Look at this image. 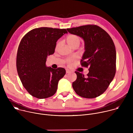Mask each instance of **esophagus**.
Returning a JSON list of instances; mask_svg holds the SVG:
<instances>
[{
	"label": "esophagus",
	"mask_w": 133,
	"mask_h": 133,
	"mask_svg": "<svg viewBox=\"0 0 133 133\" xmlns=\"http://www.w3.org/2000/svg\"><path fill=\"white\" fill-rule=\"evenodd\" d=\"M71 71H70V70H68V69H66V72L67 73V74H68V73H69V72H70Z\"/></svg>",
	"instance_id": "esophagus-1"
}]
</instances>
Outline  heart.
Returning a JSON list of instances; mask_svg holds the SVG:
<instances>
[{"instance_id": "obj_1", "label": "heart", "mask_w": 133, "mask_h": 133, "mask_svg": "<svg viewBox=\"0 0 133 133\" xmlns=\"http://www.w3.org/2000/svg\"><path fill=\"white\" fill-rule=\"evenodd\" d=\"M67 42L68 44L72 48H74L75 47H78L81 42V38L78 35H75V34H71L69 35L66 38ZM60 43L58 42L57 44L56 48H57L59 46ZM76 58H68L65 59V62L68 64H69L71 62L75 60Z\"/></svg>"}]
</instances>
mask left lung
<instances>
[{
    "label": "left lung",
    "instance_id": "left-lung-1",
    "mask_svg": "<svg viewBox=\"0 0 133 133\" xmlns=\"http://www.w3.org/2000/svg\"><path fill=\"white\" fill-rule=\"evenodd\" d=\"M71 34L82 37L85 42V52L81 61L82 66L88 67L87 77L76 71L77 79L72 87L79 96L96 98L103 94L116 73V52L109 34L100 27L87 25L67 29Z\"/></svg>",
    "mask_w": 133,
    "mask_h": 133
}]
</instances>
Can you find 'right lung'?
I'll use <instances>...</instances> for the list:
<instances>
[{
    "label": "right lung",
    "instance_id": "right-lung-1",
    "mask_svg": "<svg viewBox=\"0 0 133 133\" xmlns=\"http://www.w3.org/2000/svg\"><path fill=\"white\" fill-rule=\"evenodd\" d=\"M66 33V29L41 27L29 31L22 39L17 54V70L23 86L31 96L44 99L56 93L66 70L46 67V58L54 53L57 41Z\"/></svg>",
    "mask_w": 133,
    "mask_h": 133
}]
</instances>
